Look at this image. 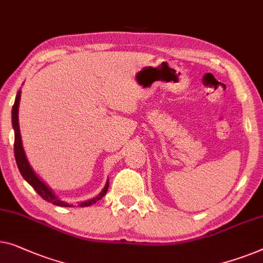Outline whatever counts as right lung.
<instances>
[{
    "mask_svg": "<svg viewBox=\"0 0 263 263\" xmlns=\"http://www.w3.org/2000/svg\"><path fill=\"white\" fill-rule=\"evenodd\" d=\"M20 98H21V90L17 91L16 97H15V102L13 105V109H11V124H13L14 129V154H15V160H16L18 171H20L21 176L28 184L32 186V187L35 190L41 198H44L45 200H47L48 203H52L54 205H58V206H64V208H73L74 205L71 203H67L65 200H62L60 198L53 192V190L49 187V186L45 182L43 179H41L35 171L33 170V167L30 166V163L27 159V155L25 153L24 146H22V139H21V133H20V125H18V105H20ZM109 187V179L106 180L104 187L102 191L98 193L96 197L91 198L89 200H84L78 203V206L84 208V206H90L95 203H97L98 200L102 199L103 196H105L106 191H108Z\"/></svg>",
    "mask_w": 263,
    "mask_h": 263,
    "instance_id": "right-lung-1",
    "label": "right lung"
}]
</instances>
